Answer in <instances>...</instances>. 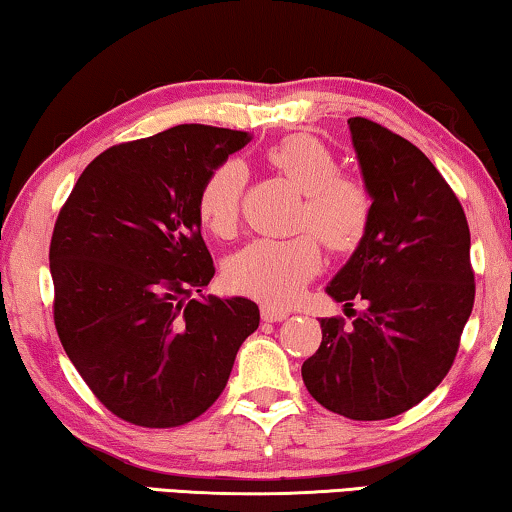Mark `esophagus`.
Wrapping results in <instances>:
<instances>
[{
    "mask_svg": "<svg viewBox=\"0 0 512 512\" xmlns=\"http://www.w3.org/2000/svg\"><path fill=\"white\" fill-rule=\"evenodd\" d=\"M261 317L263 321H282L289 317V310H284V307H275V305H261Z\"/></svg>",
    "mask_w": 512,
    "mask_h": 512,
    "instance_id": "1",
    "label": "esophagus"
}]
</instances>
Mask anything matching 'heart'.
Here are the masks:
<instances>
[{"instance_id": "1", "label": "heart", "mask_w": 512, "mask_h": 512, "mask_svg": "<svg viewBox=\"0 0 512 512\" xmlns=\"http://www.w3.org/2000/svg\"><path fill=\"white\" fill-rule=\"evenodd\" d=\"M265 160L303 193L296 226L312 233L249 242L230 258L228 277L242 293L286 305L319 272V240L338 254L359 247L373 219V195L361 179L340 172L333 151L312 135L284 137L265 151ZM242 186L244 170L237 160H223L202 181L198 216L214 235L226 237L235 230Z\"/></svg>"}]
</instances>
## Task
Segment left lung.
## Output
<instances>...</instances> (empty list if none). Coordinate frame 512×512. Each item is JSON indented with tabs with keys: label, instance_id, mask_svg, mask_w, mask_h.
<instances>
[{
	"label": "left lung",
	"instance_id": "left-lung-1",
	"mask_svg": "<svg viewBox=\"0 0 512 512\" xmlns=\"http://www.w3.org/2000/svg\"><path fill=\"white\" fill-rule=\"evenodd\" d=\"M347 123L373 219L326 289L354 319H321L303 382L326 410L375 422L410 410L450 373L475 275L464 207L443 174L384 125L363 116ZM354 302L363 313L351 310Z\"/></svg>",
	"mask_w": 512,
	"mask_h": 512
}]
</instances>
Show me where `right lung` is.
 <instances>
[{
    "label": "right lung",
    "instance_id": "1",
    "mask_svg": "<svg viewBox=\"0 0 512 512\" xmlns=\"http://www.w3.org/2000/svg\"><path fill=\"white\" fill-rule=\"evenodd\" d=\"M249 132L186 123L109 146L55 221L53 321L109 412L144 429L193 422L226 389L258 328L247 298H195L214 277L198 191Z\"/></svg>",
    "mask_w": 512,
    "mask_h": 512
}]
</instances>
